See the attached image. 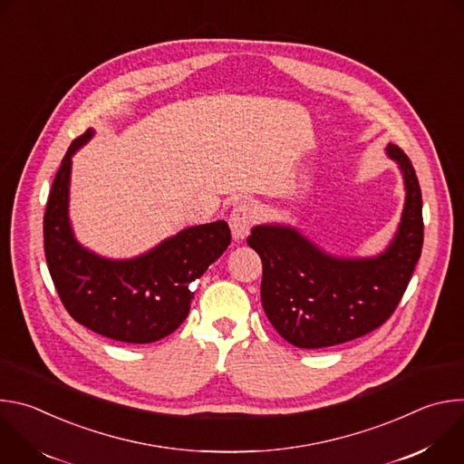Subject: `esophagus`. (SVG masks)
Segmentation results:
<instances>
[{
    "mask_svg": "<svg viewBox=\"0 0 464 464\" xmlns=\"http://www.w3.org/2000/svg\"><path fill=\"white\" fill-rule=\"evenodd\" d=\"M256 208L251 202H240L233 208L231 217H229V227H231V235L235 240H246V237L249 235V229L253 227V224L256 222Z\"/></svg>",
    "mask_w": 464,
    "mask_h": 464,
    "instance_id": "1",
    "label": "esophagus"
}]
</instances>
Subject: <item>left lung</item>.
<instances>
[{
  "instance_id": "obj_1",
  "label": "left lung",
  "mask_w": 464,
  "mask_h": 464,
  "mask_svg": "<svg viewBox=\"0 0 464 464\" xmlns=\"http://www.w3.org/2000/svg\"><path fill=\"white\" fill-rule=\"evenodd\" d=\"M406 200L394 237L371 256L324 251L290 224H260L247 246L262 260L260 299L277 333L299 349H323L365 336L401 303L420 258L422 194L410 158L392 143Z\"/></svg>"
}]
</instances>
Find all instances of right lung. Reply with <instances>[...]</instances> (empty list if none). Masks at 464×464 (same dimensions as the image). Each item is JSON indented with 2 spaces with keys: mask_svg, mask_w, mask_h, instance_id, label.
<instances>
[{
  "mask_svg": "<svg viewBox=\"0 0 464 464\" xmlns=\"http://www.w3.org/2000/svg\"><path fill=\"white\" fill-rule=\"evenodd\" d=\"M86 130L65 152L44 217V249L54 288L70 315L122 343H152L185 321L200 279L231 242L224 220L192 226L131 258H108L82 246L70 220L73 156L92 138Z\"/></svg>",
  "mask_w": 464,
  "mask_h": 464,
  "instance_id": "right-lung-1",
  "label": "right lung"
}]
</instances>
